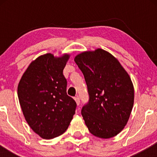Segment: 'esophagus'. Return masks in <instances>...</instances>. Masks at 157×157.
I'll list each match as a JSON object with an SVG mask.
<instances>
[{
	"label": "esophagus",
	"mask_w": 157,
	"mask_h": 157,
	"mask_svg": "<svg viewBox=\"0 0 157 157\" xmlns=\"http://www.w3.org/2000/svg\"><path fill=\"white\" fill-rule=\"evenodd\" d=\"M74 100H75V101H76V104L78 106V105L80 104V98H79L78 96H76V97H75Z\"/></svg>",
	"instance_id": "obj_1"
}]
</instances>
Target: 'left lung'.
I'll use <instances>...</instances> for the list:
<instances>
[{
  "label": "left lung",
  "instance_id": "1",
  "mask_svg": "<svg viewBox=\"0 0 157 157\" xmlns=\"http://www.w3.org/2000/svg\"><path fill=\"white\" fill-rule=\"evenodd\" d=\"M74 61L87 85L89 100L81 115L90 133L101 139L117 136L127 124L134 105L130 76L113 56L101 48L81 53Z\"/></svg>",
  "mask_w": 157,
  "mask_h": 157
}]
</instances>
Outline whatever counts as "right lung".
<instances>
[{
  "label": "right lung",
  "instance_id": "add662e5",
  "mask_svg": "<svg viewBox=\"0 0 157 157\" xmlns=\"http://www.w3.org/2000/svg\"><path fill=\"white\" fill-rule=\"evenodd\" d=\"M69 56H40L31 62L18 83V96L25 119L43 139L63 134L75 113L76 103L67 95L63 74Z\"/></svg>",
  "mask_w": 157,
  "mask_h": 157
}]
</instances>
